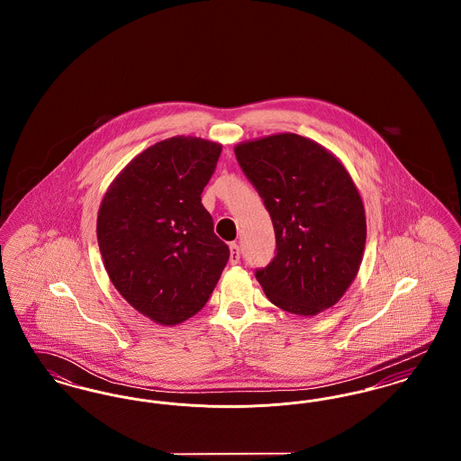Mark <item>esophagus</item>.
Listing matches in <instances>:
<instances>
[{
  "label": "esophagus",
  "instance_id": "obj_1",
  "mask_svg": "<svg viewBox=\"0 0 461 461\" xmlns=\"http://www.w3.org/2000/svg\"><path fill=\"white\" fill-rule=\"evenodd\" d=\"M239 261H240V249H239V245L233 241V243H230V263L239 264Z\"/></svg>",
  "mask_w": 461,
  "mask_h": 461
}]
</instances>
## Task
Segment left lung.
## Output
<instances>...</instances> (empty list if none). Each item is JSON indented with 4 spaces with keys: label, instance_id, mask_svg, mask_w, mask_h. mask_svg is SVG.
<instances>
[{
    "label": "left lung",
    "instance_id": "left-lung-1",
    "mask_svg": "<svg viewBox=\"0 0 461 461\" xmlns=\"http://www.w3.org/2000/svg\"><path fill=\"white\" fill-rule=\"evenodd\" d=\"M235 155L264 200L276 256L256 278L275 306L316 316L335 306L363 261L366 214L344 164L295 132L241 141Z\"/></svg>",
    "mask_w": 461,
    "mask_h": 461
}]
</instances>
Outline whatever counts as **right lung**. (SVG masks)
I'll use <instances>...</instances> for the list:
<instances>
[{"mask_svg":"<svg viewBox=\"0 0 461 461\" xmlns=\"http://www.w3.org/2000/svg\"><path fill=\"white\" fill-rule=\"evenodd\" d=\"M221 147L197 136L158 141L115 176L96 237L112 285L140 314L175 327L209 301L230 259L202 205Z\"/></svg>","mask_w":461,"mask_h":461,"instance_id":"add662e5","label":"right lung"}]
</instances>
